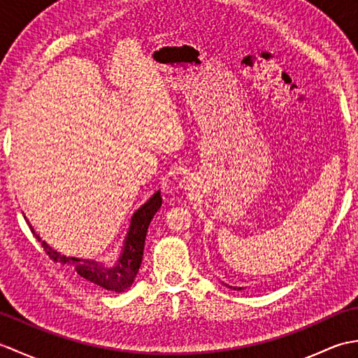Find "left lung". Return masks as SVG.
Returning <instances> with one entry per match:
<instances>
[{
    "instance_id": "8db88e82",
    "label": "left lung",
    "mask_w": 358,
    "mask_h": 358,
    "mask_svg": "<svg viewBox=\"0 0 358 358\" xmlns=\"http://www.w3.org/2000/svg\"><path fill=\"white\" fill-rule=\"evenodd\" d=\"M234 289H235V287H234ZM238 289H241V287H238Z\"/></svg>"
}]
</instances>
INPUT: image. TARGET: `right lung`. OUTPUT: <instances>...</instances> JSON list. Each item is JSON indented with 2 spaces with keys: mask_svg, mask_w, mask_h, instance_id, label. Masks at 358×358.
Instances as JSON below:
<instances>
[{
  "mask_svg": "<svg viewBox=\"0 0 358 358\" xmlns=\"http://www.w3.org/2000/svg\"><path fill=\"white\" fill-rule=\"evenodd\" d=\"M159 208H162V196H159L158 191L157 194L150 196L146 204H143V206L135 212L131 220V227H129L123 252H121L118 263L113 266V268H108V266L100 264L94 260H83V258L59 255L57 250H53L48 245V243L38 237L34 231L32 232L36 240L41 243L43 249L45 250V254L49 255L50 260L72 266L73 271L77 272L81 278H85L100 287L108 289V291L124 292L127 287H131L136 273H138L140 264L143 260L144 240H146L148 227Z\"/></svg>",
  "mask_w": 358,
  "mask_h": 358,
  "instance_id": "right-lung-1",
  "label": "right lung"
}]
</instances>
